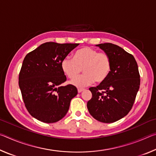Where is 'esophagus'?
Masks as SVG:
<instances>
[{"mask_svg":"<svg viewBox=\"0 0 156 156\" xmlns=\"http://www.w3.org/2000/svg\"><path fill=\"white\" fill-rule=\"evenodd\" d=\"M84 90V89H78V93H80V92L83 91Z\"/></svg>","mask_w":156,"mask_h":156,"instance_id":"1","label":"esophagus"}]
</instances>
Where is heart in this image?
I'll use <instances>...</instances> for the list:
<instances>
[{
    "label": "heart",
    "mask_w": 156,
    "mask_h": 156,
    "mask_svg": "<svg viewBox=\"0 0 156 156\" xmlns=\"http://www.w3.org/2000/svg\"><path fill=\"white\" fill-rule=\"evenodd\" d=\"M60 66L63 73L69 79L78 76L83 68L85 74L71 82L76 87H83L94 81L100 83L106 80L112 70V60L106 53L98 52L87 46L78 49L73 54V58H64Z\"/></svg>",
    "instance_id": "b5f03b06"
}]
</instances>
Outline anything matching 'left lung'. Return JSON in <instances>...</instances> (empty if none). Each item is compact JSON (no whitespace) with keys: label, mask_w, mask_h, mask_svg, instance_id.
<instances>
[{"label":"left lung","mask_w":156,"mask_h":156,"mask_svg":"<svg viewBox=\"0 0 156 156\" xmlns=\"http://www.w3.org/2000/svg\"><path fill=\"white\" fill-rule=\"evenodd\" d=\"M112 60V70L108 78L96 87L87 109L95 119L112 123L128 114L139 90L140 79L138 64L133 55L112 43L96 44Z\"/></svg>","instance_id":"left-lung-1"}]
</instances>
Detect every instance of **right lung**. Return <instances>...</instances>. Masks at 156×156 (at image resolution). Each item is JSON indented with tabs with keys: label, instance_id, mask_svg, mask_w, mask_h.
<instances>
[{
	"label": "right lung",
	"instance_id": "1",
	"mask_svg": "<svg viewBox=\"0 0 156 156\" xmlns=\"http://www.w3.org/2000/svg\"><path fill=\"white\" fill-rule=\"evenodd\" d=\"M78 44L48 42L26 55L18 84L25 107L36 119L54 123L67 114L78 91L72 84L60 86L67 80L60 64Z\"/></svg>",
	"mask_w": 156,
	"mask_h": 156
}]
</instances>
